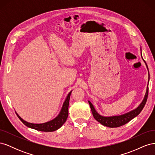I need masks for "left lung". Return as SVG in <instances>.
<instances>
[{
    "instance_id": "obj_1",
    "label": "left lung",
    "mask_w": 155,
    "mask_h": 155,
    "mask_svg": "<svg viewBox=\"0 0 155 155\" xmlns=\"http://www.w3.org/2000/svg\"><path fill=\"white\" fill-rule=\"evenodd\" d=\"M141 56L142 58V54H141ZM143 61L145 62V64H146V67L148 70V67H147L146 62H145L144 60H143ZM148 92H149V88H148V85H147L146 93H145L144 99L142 101V102L141 103V104H140L136 109L128 112V113H126L125 114L120 115V116H110V117L102 116L100 115L96 112V110L94 109V106L91 104V102L88 101V103H89V105H90L94 118L95 120H97L98 122H100L103 125L106 126V127H112V128L118 127L122 126V125L126 124L127 123H128L129 121H130L131 120L135 118L136 116H137L140 113V112H141V111L143 109L145 104H146L147 97H148Z\"/></svg>"
}]
</instances>
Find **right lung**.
Listing matches in <instances>:
<instances>
[{
	"label": "right lung",
	"instance_id": "obj_1",
	"mask_svg": "<svg viewBox=\"0 0 155 155\" xmlns=\"http://www.w3.org/2000/svg\"><path fill=\"white\" fill-rule=\"evenodd\" d=\"M71 92H70L68 94L66 100H65L63 107L61 110L59 115L56 117L54 120H51L48 122H46L44 124H31L28 123L27 121L22 120L21 117L16 113L18 118L20 119L22 122L26 126L30 128L34 129L39 131H44V132H52L59 129L61 127L64 123L66 121L68 115V105H69V100L70 94H71Z\"/></svg>",
	"mask_w": 155,
	"mask_h": 155
}]
</instances>
